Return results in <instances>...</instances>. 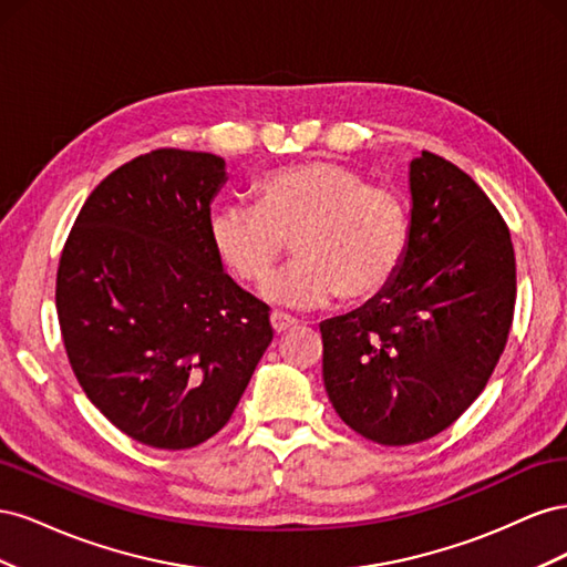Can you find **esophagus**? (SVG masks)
<instances>
[{"label": "esophagus", "mask_w": 567, "mask_h": 567, "mask_svg": "<svg viewBox=\"0 0 567 567\" xmlns=\"http://www.w3.org/2000/svg\"><path fill=\"white\" fill-rule=\"evenodd\" d=\"M269 321H271V331L274 333H286V331L296 329V326H298V321L293 317H286V315H279V312H274L269 317Z\"/></svg>", "instance_id": "34e87169"}]
</instances>
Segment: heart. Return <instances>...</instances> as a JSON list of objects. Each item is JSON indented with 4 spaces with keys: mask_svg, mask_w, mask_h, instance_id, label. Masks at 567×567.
Returning <instances> with one entry per match:
<instances>
[{
    "mask_svg": "<svg viewBox=\"0 0 567 567\" xmlns=\"http://www.w3.org/2000/svg\"><path fill=\"white\" fill-rule=\"evenodd\" d=\"M257 203L229 200L210 215L217 262L246 284L262 281L293 238L298 260L274 274L262 298L315 310L342 293L369 300L398 277L409 246V210L398 192L367 184L357 169L310 161L255 184Z\"/></svg>",
    "mask_w": 567,
    "mask_h": 567,
    "instance_id": "b5f03b06",
    "label": "heart"
}]
</instances>
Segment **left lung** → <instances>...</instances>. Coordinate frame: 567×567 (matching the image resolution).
<instances>
[{"label":"left lung","instance_id":"1","mask_svg":"<svg viewBox=\"0 0 567 567\" xmlns=\"http://www.w3.org/2000/svg\"><path fill=\"white\" fill-rule=\"evenodd\" d=\"M409 246L392 284L319 323L323 388L354 433L388 447L450 427L485 390L516 305L506 221L463 169L409 163Z\"/></svg>","mask_w":567,"mask_h":567}]
</instances>
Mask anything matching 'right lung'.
Listing matches in <instances>:
<instances>
[{"label": "right lung", "instance_id": "right-lung-1", "mask_svg": "<svg viewBox=\"0 0 567 567\" xmlns=\"http://www.w3.org/2000/svg\"><path fill=\"white\" fill-rule=\"evenodd\" d=\"M227 182L213 153L161 148L117 167L75 219L56 312L90 402L132 440L188 450L227 425L274 333L208 238Z\"/></svg>", "mask_w": 567, "mask_h": 567}]
</instances>
